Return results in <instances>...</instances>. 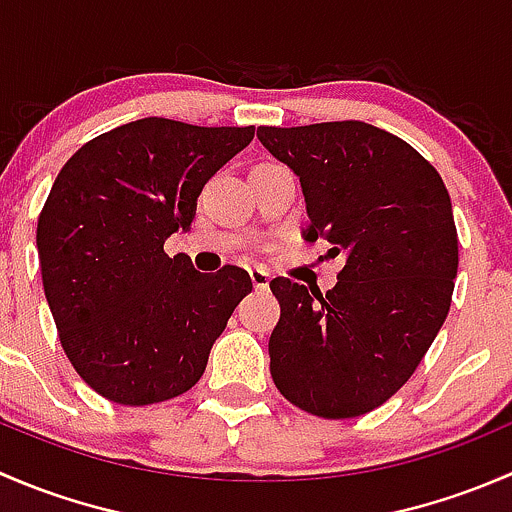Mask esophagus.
Masks as SVG:
<instances>
[{"mask_svg": "<svg viewBox=\"0 0 512 512\" xmlns=\"http://www.w3.org/2000/svg\"><path fill=\"white\" fill-rule=\"evenodd\" d=\"M250 280L257 292H265V289L270 287V275H267L265 270H250Z\"/></svg>", "mask_w": 512, "mask_h": 512, "instance_id": "esophagus-1", "label": "esophagus"}]
</instances>
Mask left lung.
<instances>
[{"mask_svg":"<svg viewBox=\"0 0 512 512\" xmlns=\"http://www.w3.org/2000/svg\"><path fill=\"white\" fill-rule=\"evenodd\" d=\"M257 138L302 183L307 240L344 255L337 287L270 282L280 322L272 381L319 418L389 401L421 364L451 309L458 232L438 170L399 136L364 121L260 126Z\"/></svg>","mask_w":512,"mask_h":512,"instance_id":"8db88e82","label":"left lung"}]
</instances>
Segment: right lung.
Segmentation results:
<instances>
[{"mask_svg": "<svg viewBox=\"0 0 512 512\" xmlns=\"http://www.w3.org/2000/svg\"><path fill=\"white\" fill-rule=\"evenodd\" d=\"M255 136L245 126L141 118L74 153L36 225L59 342L103 399L151 406L193 389L250 275H200L163 242L193 223L200 190Z\"/></svg>", "mask_w": 512, "mask_h": 512, "instance_id": "1", "label": "right lung"}]
</instances>
